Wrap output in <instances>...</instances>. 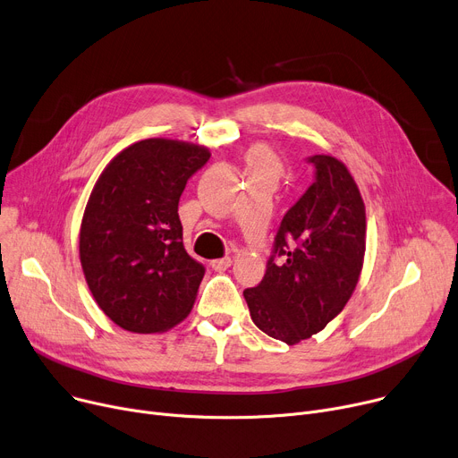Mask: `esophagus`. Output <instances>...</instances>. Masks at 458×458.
Masks as SVG:
<instances>
[{
    "instance_id": "34e87169",
    "label": "esophagus",
    "mask_w": 458,
    "mask_h": 458,
    "mask_svg": "<svg viewBox=\"0 0 458 458\" xmlns=\"http://www.w3.org/2000/svg\"><path fill=\"white\" fill-rule=\"evenodd\" d=\"M230 265H232V258H221V259H213L211 261V268L213 270H219V272L226 270Z\"/></svg>"
}]
</instances>
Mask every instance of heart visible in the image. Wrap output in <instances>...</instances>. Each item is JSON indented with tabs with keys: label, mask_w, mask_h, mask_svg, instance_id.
Segmentation results:
<instances>
[{
	"label": "heart",
	"mask_w": 458,
	"mask_h": 458,
	"mask_svg": "<svg viewBox=\"0 0 458 458\" xmlns=\"http://www.w3.org/2000/svg\"><path fill=\"white\" fill-rule=\"evenodd\" d=\"M247 162L250 173H280V162L278 157L274 155V150L265 143H256L247 152Z\"/></svg>",
	"instance_id": "obj_1"
}]
</instances>
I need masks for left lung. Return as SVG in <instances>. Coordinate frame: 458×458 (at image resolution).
<instances>
[{
	"label": "left lung",
	"instance_id": "obj_1",
	"mask_svg": "<svg viewBox=\"0 0 458 458\" xmlns=\"http://www.w3.org/2000/svg\"><path fill=\"white\" fill-rule=\"evenodd\" d=\"M315 182L285 213L274 239L284 263H267L258 287L245 289L254 324L289 346L310 339L352 298L367 250V213L348 167L315 155Z\"/></svg>",
	"mask_w": 458,
	"mask_h": 458
}]
</instances>
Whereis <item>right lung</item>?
I'll return each instance as SVG.
<instances>
[{"label":"right lung","mask_w":458,"mask_h":458,"mask_svg":"<svg viewBox=\"0 0 458 458\" xmlns=\"http://www.w3.org/2000/svg\"><path fill=\"white\" fill-rule=\"evenodd\" d=\"M211 157L204 145L148 138L103 169L89 193L79 258L103 313L132 333H164L197 300L204 267L184 249L178 200Z\"/></svg>","instance_id":"1"}]
</instances>
